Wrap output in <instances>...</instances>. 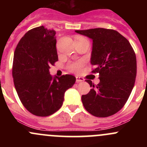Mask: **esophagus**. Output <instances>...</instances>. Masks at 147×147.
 I'll use <instances>...</instances> for the list:
<instances>
[{
    "label": "esophagus",
    "mask_w": 147,
    "mask_h": 147,
    "mask_svg": "<svg viewBox=\"0 0 147 147\" xmlns=\"http://www.w3.org/2000/svg\"><path fill=\"white\" fill-rule=\"evenodd\" d=\"M84 81V79H83L82 78H80V77H76V82L78 83L79 82H83Z\"/></svg>",
    "instance_id": "obj_1"
}]
</instances>
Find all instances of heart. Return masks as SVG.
I'll return each mask as SVG.
<instances>
[{
  "mask_svg": "<svg viewBox=\"0 0 147 147\" xmlns=\"http://www.w3.org/2000/svg\"><path fill=\"white\" fill-rule=\"evenodd\" d=\"M79 39H83V38H79ZM82 62H73V63H70L68 64L67 68L72 72H78L80 69V68L82 67Z\"/></svg>",
  "mask_w": 147,
  "mask_h": 147,
  "instance_id": "1",
  "label": "heart"
}]
</instances>
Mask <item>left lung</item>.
<instances>
[{
	"instance_id": "1",
	"label": "left lung",
	"mask_w": 147,
	"mask_h": 147,
	"mask_svg": "<svg viewBox=\"0 0 147 147\" xmlns=\"http://www.w3.org/2000/svg\"><path fill=\"white\" fill-rule=\"evenodd\" d=\"M92 40L90 62L100 82L82 96L86 110L97 117L115 115L124 107L135 82L137 59L129 42L117 31L105 28L75 30Z\"/></svg>"
}]
</instances>
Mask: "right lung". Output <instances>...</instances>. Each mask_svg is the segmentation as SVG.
<instances>
[{"instance_id": "obj_1", "label": "right lung", "mask_w": 147, "mask_h": 147, "mask_svg": "<svg viewBox=\"0 0 147 147\" xmlns=\"http://www.w3.org/2000/svg\"><path fill=\"white\" fill-rule=\"evenodd\" d=\"M55 31L42 26L28 31L13 57L14 85L23 106L32 115L47 117L63 105L65 92L76 81L70 75L52 76L50 65L58 60Z\"/></svg>"}]
</instances>
